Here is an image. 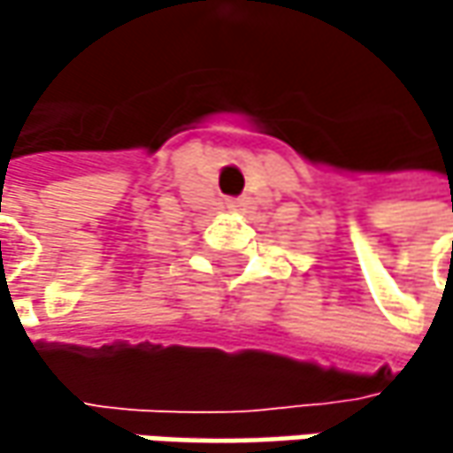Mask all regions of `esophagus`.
Here are the masks:
<instances>
[{"label": "esophagus", "mask_w": 453, "mask_h": 453, "mask_svg": "<svg viewBox=\"0 0 453 453\" xmlns=\"http://www.w3.org/2000/svg\"><path fill=\"white\" fill-rule=\"evenodd\" d=\"M238 207H243L241 199H227V210H238Z\"/></svg>", "instance_id": "esophagus-1"}]
</instances>
